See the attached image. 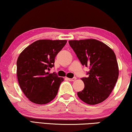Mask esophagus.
Segmentation results:
<instances>
[{
    "instance_id": "obj_1",
    "label": "esophagus",
    "mask_w": 132,
    "mask_h": 132,
    "mask_svg": "<svg viewBox=\"0 0 132 132\" xmlns=\"http://www.w3.org/2000/svg\"><path fill=\"white\" fill-rule=\"evenodd\" d=\"M67 79L69 80V81H75V80H76V77H73L72 78V79H70V78H67Z\"/></svg>"
}]
</instances>
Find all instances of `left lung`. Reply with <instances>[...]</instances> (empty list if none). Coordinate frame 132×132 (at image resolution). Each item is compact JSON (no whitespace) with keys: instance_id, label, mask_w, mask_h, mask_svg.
Here are the masks:
<instances>
[{"instance_id":"left-lung-1","label":"left lung","mask_w":132,"mask_h":132,"mask_svg":"<svg viewBox=\"0 0 132 132\" xmlns=\"http://www.w3.org/2000/svg\"><path fill=\"white\" fill-rule=\"evenodd\" d=\"M68 43L82 65L90 69L89 77L81 78L85 87L77 93L78 96L89 105L103 102L112 92L119 74L114 51L96 39L74 40Z\"/></svg>"}]
</instances>
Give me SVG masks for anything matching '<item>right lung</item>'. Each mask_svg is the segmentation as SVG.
<instances>
[{
    "mask_svg": "<svg viewBox=\"0 0 132 132\" xmlns=\"http://www.w3.org/2000/svg\"><path fill=\"white\" fill-rule=\"evenodd\" d=\"M65 40H39L19 55L16 74L24 95L34 104L43 105L52 101L64 81L56 73H49L55 58L67 43Z\"/></svg>",
    "mask_w": 132,
    "mask_h": 132,
    "instance_id": "right-lung-1",
    "label": "right lung"
}]
</instances>
